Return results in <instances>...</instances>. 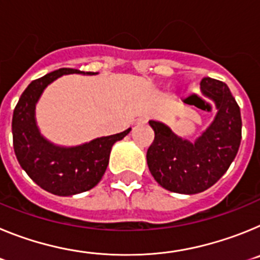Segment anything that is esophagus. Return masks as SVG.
I'll return each instance as SVG.
<instances>
[{
  "mask_svg": "<svg viewBox=\"0 0 260 260\" xmlns=\"http://www.w3.org/2000/svg\"><path fill=\"white\" fill-rule=\"evenodd\" d=\"M138 122H139V123H144V122H147V118H146V117H141V118L138 119Z\"/></svg>",
  "mask_w": 260,
  "mask_h": 260,
  "instance_id": "obj_1",
  "label": "esophagus"
}]
</instances>
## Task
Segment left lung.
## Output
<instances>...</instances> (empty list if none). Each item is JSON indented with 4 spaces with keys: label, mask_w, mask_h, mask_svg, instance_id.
<instances>
[{
    "label": "left lung",
    "mask_w": 260,
    "mask_h": 260,
    "mask_svg": "<svg viewBox=\"0 0 260 260\" xmlns=\"http://www.w3.org/2000/svg\"><path fill=\"white\" fill-rule=\"evenodd\" d=\"M202 92L215 102L217 113L207 130L191 142L177 137L171 128L150 121L155 139L147 151V164L156 182L180 194L207 190L228 171L241 144V112L224 82L203 78Z\"/></svg>",
    "instance_id": "obj_1"
}]
</instances>
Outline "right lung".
Instances as JSON below:
<instances>
[{
    "mask_svg": "<svg viewBox=\"0 0 260 260\" xmlns=\"http://www.w3.org/2000/svg\"><path fill=\"white\" fill-rule=\"evenodd\" d=\"M88 74L77 69H59L28 84L14 109L13 146L20 167L41 189L59 197H70L95 187L107 171L112 146L130 133L96 138L75 147H61L39 132L35 107L48 84L62 75Z\"/></svg>",
    "mask_w": 260,
    "mask_h": 260,
    "instance_id": "right-lung-1",
    "label": "right lung"
}]
</instances>
